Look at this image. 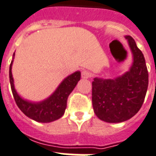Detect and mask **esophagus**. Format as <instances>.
<instances>
[{"mask_svg":"<svg viewBox=\"0 0 156 156\" xmlns=\"http://www.w3.org/2000/svg\"><path fill=\"white\" fill-rule=\"evenodd\" d=\"M81 77L83 79H88V78L90 77V73L89 71H87V70H83L81 72Z\"/></svg>","mask_w":156,"mask_h":156,"instance_id":"1","label":"esophagus"}]
</instances>
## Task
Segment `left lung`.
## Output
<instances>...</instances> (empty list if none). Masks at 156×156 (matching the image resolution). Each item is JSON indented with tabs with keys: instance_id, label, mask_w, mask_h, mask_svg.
<instances>
[{
	"instance_id": "left-lung-1",
	"label": "left lung",
	"mask_w": 156,
	"mask_h": 156,
	"mask_svg": "<svg viewBox=\"0 0 156 156\" xmlns=\"http://www.w3.org/2000/svg\"><path fill=\"white\" fill-rule=\"evenodd\" d=\"M125 38L132 53L133 63L128 71L112 79L94 77L92 106L99 119L116 123L130 119L142 107L146 95L149 75L145 59L135 41Z\"/></svg>"
}]
</instances>
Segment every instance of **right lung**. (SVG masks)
<instances>
[{"label":"right lung","mask_w":156,"mask_h":156,"mask_svg":"<svg viewBox=\"0 0 156 156\" xmlns=\"http://www.w3.org/2000/svg\"><path fill=\"white\" fill-rule=\"evenodd\" d=\"M14 58L15 53L10 65L9 78L13 97L20 110L29 119L39 122H50L60 119L66 111L69 95L80 80V71L77 70L66 77L47 98L39 101H30L22 98L15 88L12 72Z\"/></svg>","instance_id":"1"}]
</instances>
